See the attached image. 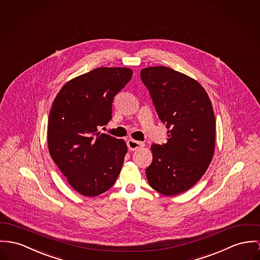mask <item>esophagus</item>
<instances>
[{
  "label": "esophagus",
  "instance_id": "esophagus-1",
  "mask_svg": "<svg viewBox=\"0 0 260 260\" xmlns=\"http://www.w3.org/2000/svg\"><path fill=\"white\" fill-rule=\"evenodd\" d=\"M144 144L141 142V141H138V140H127V147L129 150H137L140 147H142Z\"/></svg>",
  "mask_w": 260,
  "mask_h": 260
}]
</instances>
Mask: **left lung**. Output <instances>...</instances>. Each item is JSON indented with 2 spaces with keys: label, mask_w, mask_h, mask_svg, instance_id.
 <instances>
[{
  "label": "left lung",
  "mask_w": 260,
  "mask_h": 260,
  "mask_svg": "<svg viewBox=\"0 0 260 260\" xmlns=\"http://www.w3.org/2000/svg\"><path fill=\"white\" fill-rule=\"evenodd\" d=\"M140 78L160 120L170 128L166 143L151 145L147 181L163 195H178L201 179L214 156L213 106L200 83L171 68L147 67Z\"/></svg>",
  "instance_id": "8db88e82"
}]
</instances>
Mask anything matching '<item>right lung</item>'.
Instances as JSON below:
<instances>
[{"mask_svg": "<svg viewBox=\"0 0 260 260\" xmlns=\"http://www.w3.org/2000/svg\"><path fill=\"white\" fill-rule=\"evenodd\" d=\"M132 76L129 68H96L67 82L50 109V156L70 186L84 196L106 192L120 174L126 144L98 128L112 120L114 97Z\"/></svg>", "mask_w": 260, "mask_h": 260, "instance_id": "1", "label": "right lung"}]
</instances>
